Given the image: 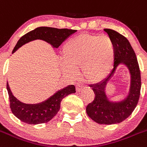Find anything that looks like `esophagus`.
Returning <instances> with one entry per match:
<instances>
[{"label":"esophagus","mask_w":147,"mask_h":147,"mask_svg":"<svg viewBox=\"0 0 147 147\" xmlns=\"http://www.w3.org/2000/svg\"><path fill=\"white\" fill-rule=\"evenodd\" d=\"M75 87H76L77 92H80V90H82V88H83V85L80 84V83H77V85Z\"/></svg>","instance_id":"esophagus-1"}]
</instances>
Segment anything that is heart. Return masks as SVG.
Here are the masks:
<instances>
[{
	"mask_svg": "<svg viewBox=\"0 0 147 147\" xmlns=\"http://www.w3.org/2000/svg\"><path fill=\"white\" fill-rule=\"evenodd\" d=\"M61 58L64 70L70 75L80 68L87 82L105 80L113 65L115 47L111 38L101 35L81 34L71 38L62 48Z\"/></svg>",
	"mask_w": 147,
	"mask_h": 147,
	"instance_id": "1",
	"label": "heart"
}]
</instances>
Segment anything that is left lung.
I'll return each instance as SVG.
<instances>
[{"instance_id":"8db88e82","label":"left lung","mask_w":147,"mask_h":147,"mask_svg":"<svg viewBox=\"0 0 147 147\" xmlns=\"http://www.w3.org/2000/svg\"><path fill=\"white\" fill-rule=\"evenodd\" d=\"M109 35L115 47L114 68L107 78L96 84L90 85L95 98L86 107L88 117L98 124L112 125L127 119L135 109L140 96L142 87L141 72L136 56L127 38L111 29L104 30ZM124 64L131 74V86L129 94L120 102L110 101L106 94V84L117 67Z\"/></svg>"}]
</instances>
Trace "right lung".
<instances>
[{
	"label": "right lung",
	"mask_w": 147,
	"mask_h": 147,
	"mask_svg": "<svg viewBox=\"0 0 147 147\" xmlns=\"http://www.w3.org/2000/svg\"><path fill=\"white\" fill-rule=\"evenodd\" d=\"M76 31V30L69 29H57L48 27H38L23 35L18 40L12 52L14 53L25 43L37 39L43 40L50 43L53 48H58L67 38H69ZM6 88L12 113L21 121L30 125L41 124L50 121L59 111L61 100L69 94L75 93V86L69 85L57 91L46 101L31 105L25 104L17 99L12 94L8 82Z\"/></svg>",
	"instance_id": "add662e5"
}]
</instances>
